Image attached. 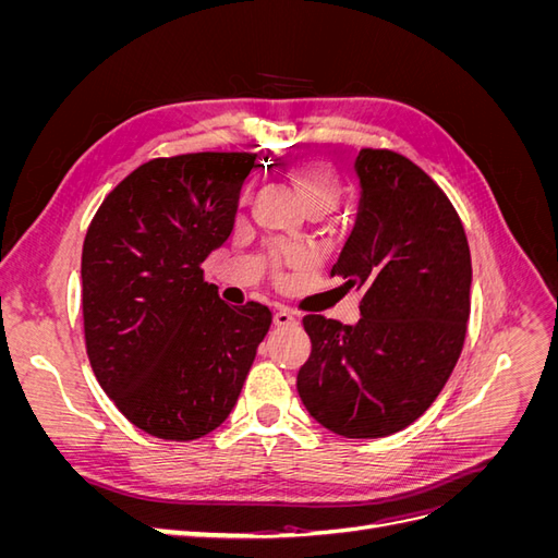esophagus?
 <instances>
[{"instance_id": "obj_1", "label": "esophagus", "mask_w": 558, "mask_h": 558, "mask_svg": "<svg viewBox=\"0 0 558 558\" xmlns=\"http://www.w3.org/2000/svg\"><path fill=\"white\" fill-rule=\"evenodd\" d=\"M272 320H275V326L283 328V326H291V324H295V316H293V312H289L286 307H279V310L275 312Z\"/></svg>"}]
</instances>
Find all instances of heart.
I'll use <instances>...</instances> for the list:
<instances>
[{"mask_svg":"<svg viewBox=\"0 0 558 558\" xmlns=\"http://www.w3.org/2000/svg\"><path fill=\"white\" fill-rule=\"evenodd\" d=\"M289 177L302 205L312 211H328L342 195V179L335 167L324 158H300L286 165Z\"/></svg>","mask_w":558,"mask_h":558,"instance_id":"1","label":"heart"}]
</instances>
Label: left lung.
I'll list each match as a JSON object with an SVG mask.
<instances>
[{
    "instance_id": "left-lung-1",
    "label": "left lung",
    "mask_w": 558,
    "mask_h": 558,
    "mask_svg": "<svg viewBox=\"0 0 558 558\" xmlns=\"http://www.w3.org/2000/svg\"><path fill=\"white\" fill-rule=\"evenodd\" d=\"M353 167L359 211L330 277L363 293L361 318H302L312 353L298 393L337 435L386 437L430 408L459 361L472 265L459 214L421 167L386 148Z\"/></svg>"
}]
</instances>
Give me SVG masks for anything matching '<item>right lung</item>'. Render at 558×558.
I'll use <instances>...</instances> for the list:
<instances>
[{
	"label": "right lung",
	"instance_id": "add662e5",
	"mask_svg": "<svg viewBox=\"0 0 558 558\" xmlns=\"http://www.w3.org/2000/svg\"><path fill=\"white\" fill-rule=\"evenodd\" d=\"M256 154H185L140 165L105 197L81 256L93 373L128 421L189 442L228 418L272 324L230 307L202 263L232 232Z\"/></svg>",
	"mask_w": 558,
	"mask_h": 558
}]
</instances>
